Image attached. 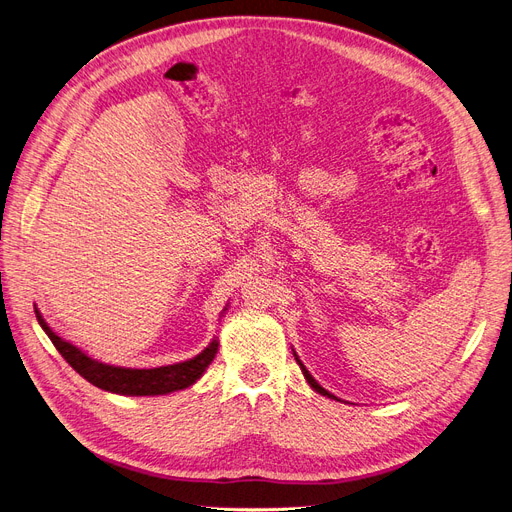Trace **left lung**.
<instances>
[{
    "label": "left lung",
    "mask_w": 512,
    "mask_h": 512,
    "mask_svg": "<svg viewBox=\"0 0 512 512\" xmlns=\"http://www.w3.org/2000/svg\"><path fill=\"white\" fill-rule=\"evenodd\" d=\"M294 359H297V363H299V365H301V369H303V375H305V380H307V382H309V386H311V388H313V390H315V392H319V394H321V396H328V398H336V396H334V394H330V392H328V390H326V388H321V386H319V384H317V382H315V380H313V375H311V373H309V371H307V367H305V365H303V363H301V359H299V357H297V353H294ZM336 400H338V398H336Z\"/></svg>",
    "instance_id": "8db88e82"
}]
</instances>
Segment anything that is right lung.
Listing matches in <instances>:
<instances>
[{
  "label": "right lung",
  "instance_id": "obj_1",
  "mask_svg": "<svg viewBox=\"0 0 512 512\" xmlns=\"http://www.w3.org/2000/svg\"><path fill=\"white\" fill-rule=\"evenodd\" d=\"M35 313H37L39 326L45 330V334L49 336L53 346L58 348L60 355L70 363V367L76 373L83 375V378L93 386L114 394L157 396V394H170V392L193 386L201 378L203 371L209 367L220 346L218 338H213L205 351H201L197 357L182 363L166 365V367H153V369L116 367V365H107L91 359L89 355L80 351L78 346L66 342L64 338H60L56 332H53L37 307H35Z\"/></svg>",
  "mask_w": 512,
  "mask_h": 512
}]
</instances>
